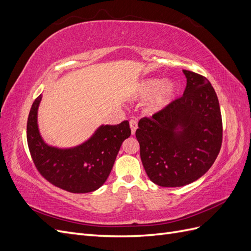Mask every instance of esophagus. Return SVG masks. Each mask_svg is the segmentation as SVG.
Here are the masks:
<instances>
[{
	"mask_svg": "<svg viewBox=\"0 0 251 251\" xmlns=\"http://www.w3.org/2000/svg\"><path fill=\"white\" fill-rule=\"evenodd\" d=\"M130 126H131L132 134L134 135L136 130H137V121H136L135 119H130Z\"/></svg>",
	"mask_w": 251,
	"mask_h": 251,
	"instance_id": "1",
	"label": "esophagus"
}]
</instances>
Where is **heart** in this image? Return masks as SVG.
<instances>
[{"instance_id": "1", "label": "heart", "mask_w": 251, "mask_h": 251, "mask_svg": "<svg viewBox=\"0 0 251 251\" xmlns=\"http://www.w3.org/2000/svg\"><path fill=\"white\" fill-rule=\"evenodd\" d=\"M163 85H164L163 79L147 80V81H144L140 87V94L144 97L151 96V95L155 94L156 92H158V91L160 90ZM174 90H175V88L172 83H169V85L165 86L162 89V92L159 94L155 100V101L153 103V109H157L159 107H161L163 103L168 101L171 95L174 93Z\"/></svg>"}]
</instances>
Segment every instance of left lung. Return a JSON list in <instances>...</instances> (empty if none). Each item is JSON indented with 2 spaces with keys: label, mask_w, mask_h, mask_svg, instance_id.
Instances as JSON below:
<instances>
[{
  "label": "left lung",
  "mask_w": 251,
  "mask_h": 251,
  "mask_svg": "<svg viewBox=\"0 0 251 251\" xmlns=\"http://www.w3.org/2000/svg\"><path fill=\"white\" fill-rule=\"evenodd\" d=\"M183 73V95L141 118L135 134L147 175L163 187L184 186L202 177L222 146V116L214 88L201 74ZM177 126L182 130L176 132Z\"/></svg>",
  "instance_id": "left-lung-1"
}]
</instances>
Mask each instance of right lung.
Instances as JSON below:
<instances>
[{
	"label": "right lung",
	"mask_w": 251,
	"mask_h": 251,
	"mask_svg": "<svg viewBox=\"0 0 251 251\" xmlns=\"http://www.w3.org/2000/svg\"><path fill=\"white\" fill-rule=\"evenodd\" d=\"M42 95L32 103L27 121V142L36 170L48 182L64 191L85 194L100 188L108 179L116 156L131 128L125 120L116 126H101L85 143L59 150L47 146L37 128V108Z\"/></svg>",
	"instance_id": "add662e5"
}]
</instances>
